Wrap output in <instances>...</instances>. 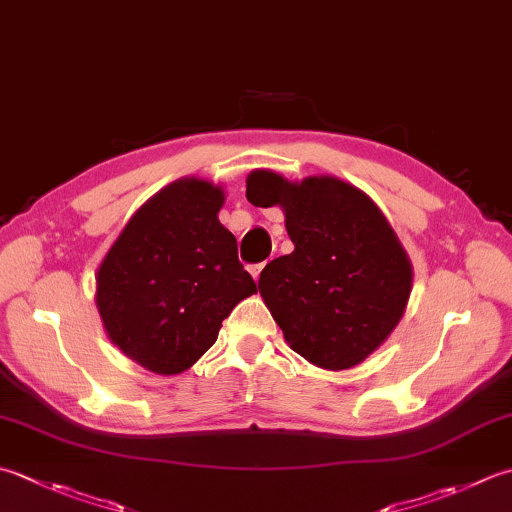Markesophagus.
Wrapping results in <instances>:
<instances>
[{
	"instance_id": "obj_1",
	"label": "esophagus",
	"mask_w": 512,
	"mask_h": 512,
	"mask_svg": "<svg viewBox=\"0 0 512 512\" xmlns=\"http://www.w3.org/2000/svg\"><path fill=\"white\" fill-rule=\"evenodd\" d=\"M264 266L266 264H253V266H250L248 270H250V275H253V279H255V282H257V279H259V275H262V270H264Z\"/></svg>"
}]
</instances>
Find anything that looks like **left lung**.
Here are the masks:
<instances>
[{"mask_svg":"<svg viewBox=\"0 0 512 512\" xmlns=\"http://www.w3.org/2000/svg\"><path fill=\"white\" fill-rule=\"evenodd\" d=\"M253 206H279L295 250L266 264L259 295L295 353L324 370L362 364L402 322L413 264L382 210L333 175L246 177Z\"/></svg>","mask_w":512,"mask_h":512,"instance_id":"obj_1","label":"left lung"}]
</instances>
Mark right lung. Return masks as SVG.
I'll return each instance as SVG.
<instances>
[{
    "mask_svg": "<svg viewBox=\"0 0 512 512\" xmlns=\"http://www.w3.org/2000/svg\"><path fill=\"white\" fill-rule=\"evenodd\" d=\"M224 202V188L208 179H175L135 210L97 268L108 339L150 373H184L215 344L230 310L257 293L217 217Z\"/></svg>",
    "mask_w": 512,
    "mask_h": 512,
    "instance_id": "obj_1",
    "label": "right lung"
}]
</instances>
